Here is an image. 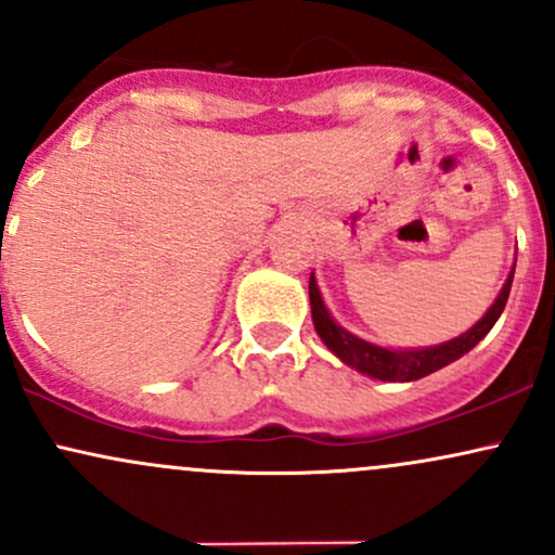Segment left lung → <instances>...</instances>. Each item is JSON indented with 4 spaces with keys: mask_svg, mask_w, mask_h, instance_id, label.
<instances>
[{
    "mask_svg": "<svg viewBox=\"0 0 555 555\" xmlns=\"http://www.w3.org/2000/svg\"><path fill=\"white\" fill-rule=\"evenodd\" d=\"M514 271L508 273L506 284L495 297V302L490 305L488 313L475 323L473 328L464 331L456 339L436 344V347H423V349H388L378 347V344L360 339V336L349 334L347 328H341L339 323L331 318V313L323 305L321 292H318L315 276L310 273V310H313V326L321 336L323 344L336 354L341 362H347L349 367L360 371L362 375H371L378 380H391V384H406V380L425 378V375L441 371L449 362L460 360L462 354H467L477 341L486 339V334L495 326L503 308H506L508 292H512Z\"/></svg>",
    "mask_w": 555,
    "mask_h": 555,
    "instance_id": "obj_1",
    "label": "left lung"
}]
</instances>
